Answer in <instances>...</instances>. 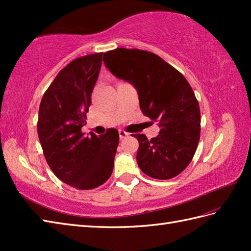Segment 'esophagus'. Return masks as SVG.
I'll use <instances>...</instances> for the list:
<instances>
[{"label": "esophagus", "instance_id": "esophagus-1", "mask_svg": "<svg viewBox=\"0 0 251 251\" xmlns=\"http://www.w3.org/2000/svg\"><path fill=\"white\" fill-rule=\"evenodd\" d=\"M119 135H120V138H121V139H123V138L127 137V136H128L129 134H128V132H127V131H125V130L120 129V130H119Z\"/></svg>", "mask_w": 251, "mask_h": 251}]
</instances>
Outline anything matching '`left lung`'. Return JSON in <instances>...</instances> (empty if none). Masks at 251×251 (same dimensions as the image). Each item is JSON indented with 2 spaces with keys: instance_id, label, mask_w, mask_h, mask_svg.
Listing matches in <instances>:
<instances>
[{
  "instance_id": "1",
  "label": "left lung",
  "mask_w": 251,
  "mask_h": 251,
  "mask_svg": "<svg viewBox=\"0 0 251 251\" xmlns=\"http://www.w3.org/2000/svg\"><path fill=\"white\" fill-rule=\"evenodd\" d=\"M105 67L138 90L142 113L161 128L157 137L132 135L139 141L138 166L154 179L167 180L191 163L201 137V110L191 85L161 57L142 50L116 49L103 54Z\"/></svg>"
}]
</instances>
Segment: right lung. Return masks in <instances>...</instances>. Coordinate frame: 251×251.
Returning <instances> with one entry per match:
<instances>
[{"label":"right lung","instance_id":"obj_1","mask_svg":"<svg viewBox=\"0 0 251 251\" xmlns=\"http://www.w3.org/2000/svg\"><path fill=\"white\" fill-rule=\"evenodd\" d=\"M102 52L76 58L57 74L41 100L37 135L49 166L77 190L103 184L113 172L119 131L85 136L86 113L99 75Z\"/></svg>","mask_w":251,"mask_h":251}]
</instances>
